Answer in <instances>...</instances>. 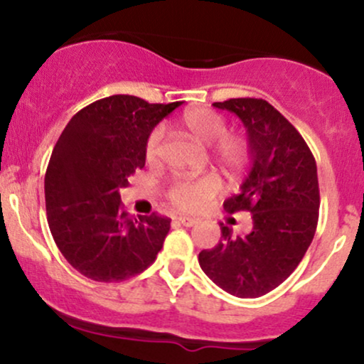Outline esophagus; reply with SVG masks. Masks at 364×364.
I'll return each mask as SVG.
<instances>
[{
  "instance_id": "34e87169",
  "label": "esophagus",
  "mask_w": 364,
  "mask_h": 364,
  "mask_svg": "<svg viewBox=\"0 0 364 364\" xmlns=\"http://www.w3.org/2000/svg\"><path fill=\"white\" fill-rule=\"evenodd\" d=\"M176 220L179 224L186 225V228H191V225H195L196 223H198L195 217H188V215H179V217H176Z\"/></svg>"
}]
</instances>
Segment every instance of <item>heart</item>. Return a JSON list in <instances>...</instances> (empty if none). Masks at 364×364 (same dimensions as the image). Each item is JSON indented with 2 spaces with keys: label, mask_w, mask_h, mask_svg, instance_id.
<instances>
[{
  "label": "heart",
  "mask_w": 364,
  "mask_h": 364,
  "mask_svg": "<svg viewBox=\"0 0 364 364\" xmlns=\"http://www.w3.org/2000/svg\"><path fill=\"white\" fill-rule=\"evenodd\" d=\"M185 127L195 139L212 144L217 161L229 171H237L248 162L250 141L240 133H225L228 123L219 112L196 107L183 114ZM162 140V128H154L145 140V157L156 161ZM223 191V181L215 173H205L196 178H178L171 183L166 196L174 208L183 212H198L205 208Z\"/></svg>",
  "instance_id": "obj_1"
}]
</instances>
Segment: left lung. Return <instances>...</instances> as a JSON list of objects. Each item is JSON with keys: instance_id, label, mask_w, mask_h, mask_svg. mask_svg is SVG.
Wrapping results in <instances>:
<instances>
[{"instance_id": "8db88e82", "label": "left lung", "mask_w": 364, "mask_h": 364, "mask_svg": "<svg viewBox=\"0 0 364 364\" xmlns=\"http://www.w3.org/2000/svg\"><path fill=\"white\" fill-rule=\"evenodd\" d=\"M243 121L252 169L241 191L224 202L229 214L250 212L252 232L232 236L220 224L223 240L202 250L198 263L220 289L237 298H260L286 281L303 260L318 224L316 162L299 132L263 99L214 102Z\"/></svg>"}]
</instances>
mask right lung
<instances>
[{
	"label": "right lung",
	"mask_w": 364,
	"mask_h": 364,
	"mask_svg": "<svg viewBox=\"0 0 364 364\" xmlns=\"http://www.w3.org/2000/svg\"><path fill=\"white\" fill-rule=\"evenodd\" d=\"M181 102L111 95L83 107L54 145L44 178L48 224L63 257L97 282H118L156 262L169 217L132 219L119 188L145 166V140Z\"/></svg>",
	"instance_id": "1"
}]
</instances>
